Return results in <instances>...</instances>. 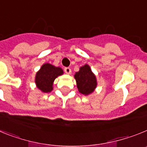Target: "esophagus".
Returning a JSON list of instances; mask_svg holds the SVG:
<instances>
[{
    "mask_svg": "<svg viewBox=\"0 0 147 147\" xmlns=\"http://www.w3.org/2000/svg\"><path fill=\"white\" fill-rule=\"evenodd\" d=\"M64 70H65V72L66 74H71V68H70V67H65Z\"/></svg>",
    "mask_w": 147,
    "mask_h": 147,
    "instance_id": "obj_1",
    "label": "esophagus"
}]
</instances>
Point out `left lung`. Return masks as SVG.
I'll list each match as a JSON object with an SVG mask.
<instances>
[{
	"label": "left lung",
	"mask_w": 147,
	"mask_h": 147,
	"mask_svg": "<svg viewBox=\"0 0 147 147\" xmlns=\"http://www.w3.org/2000/svg\"><path fill=\"white\" fill-rule=\"evenodd\" d=\"M79 91L84 95H88L94 91L96 87V79L88 65L80 67V71L74 75Z\"/></svg>",
	"instance_id": "left-lung-1"
}]
</instances>
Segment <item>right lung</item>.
Instances as JSON below:
<instances>
[{
	"label": "right lung",
	"instance_id": "add662e5",
	"mask_svg": "<svg viewBox=\"0 0 147 147\" xmlns=\"http://www.w3.org/2000/svg\"><path fill=\"white\" fill-rule=\"evenodd\" d=\"M63 74L62 68L46 63L41 67L35 77L37 88L44 93H49L53 89V82L58 76Z\"/></svg>",
	"mask_w": 147,
	"mask_h": 147
}]
</instances>
